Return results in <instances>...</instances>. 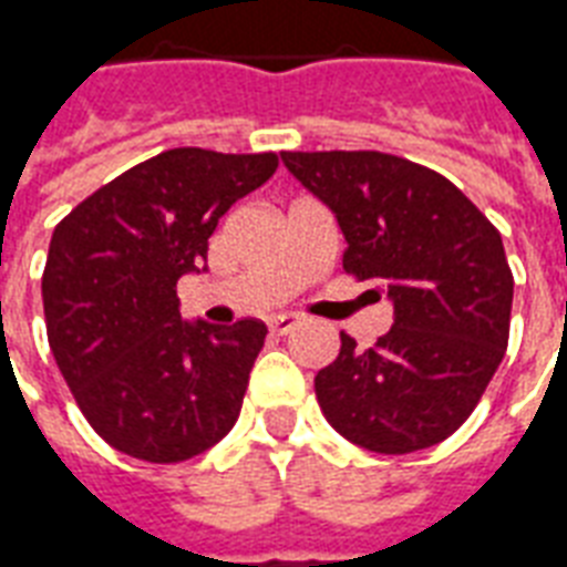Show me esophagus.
I'll return each mask as SVG.
<instances>
[{
    "label": "esophagus",
    "mask_w": 567,
    "mask_h": 567,
    "mask_svg": "<svg viewBox=\"0 0 567 567\" xmlns=\"http://www.w3.org/2000/svg\"><path fill=\"white\" fill-rule=\"evenodd\" d=\"M298 322H301V316H298V313H278V316H271V319H269V328L275 333H289Z\"/></svg>",
    "instance_id": "obj_1"
}]
</instances>
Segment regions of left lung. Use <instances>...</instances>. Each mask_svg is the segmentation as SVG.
<instances>
[{"label": "left lung", "mask_w": 567, "mask_h": 567, "mask_svg": "<svg viewBox=\"0 0 567 567\" xmlns=\"http://www.w3.org/2000/svg\"><path fill=\"white\" fill-rule=\"evenodd\" d=\"M346 236L343 269L379 280L393 328L372 349L340 333L316 372L328 423L370 452L446 441L473 414L508 346L515 278L499 230L437 171L379 151L280 153Z\"/></svg>", "instance_id": "left-lung-1"}]
</instances>
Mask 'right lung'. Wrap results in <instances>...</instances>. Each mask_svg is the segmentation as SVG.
Segmentation results:
<instances>
[{
  "label": "right lung",
  "instance_id": "obj_1",
  "mask_svg": "<svg viewBox=\"0 0 567 567\" xmlns=\"http://www.w3.org/2000/svg\"><path fill=\"white\" fill-rule=\"evenodd\" d=\"M278 171L275 153L174 147L61 218L43 269L47 337L105 443L153 464L195 458L230 432L266 324L186 322L177 280L200 271L230 206Z\"/></svg>",
  "mask_w": 567,
  "mask_h": 567
}]
</instances>
